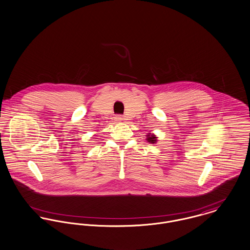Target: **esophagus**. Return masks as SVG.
Returning a JSON list of instances; mask_svg holds the SVG:
<instances>
[{
  "label": "esophagus",
  "instance_id": "34e87169",
  "mask_svg": "<svg viewBox=\"0 0 250 250\" xmlns=\"http://www.w3.org/2000/svg\"><path fill=\"white\" fill-rule=\"evenodd\" d=\"M114 120H115V122L120 123V122H122V121L124 120V118H123L122 115H116V116L114 117Z\"/></svg>",
  "mask_w": 250,
  "mask_h": 250
}]
</instances>
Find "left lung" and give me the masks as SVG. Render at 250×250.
I'll list each match as a JSON object with an SVG mask.
<instances>
[{"label":"left lung","mask_w":250,"mask_h":250,"mask_svg":"<svg viewBox=\"0 0 250 250\" xmlns=\"http://www.w3.org/2000/svg\"><path fill=\"white\" fill-rule=\"evenodd\" d=\"M146 141H147L148 143L154 144V143L157 142V137H156L154 134H152V133H147V135H146Z\"/></svg>","instance_id":"8db88e82"}]
</instances>
